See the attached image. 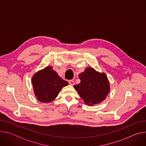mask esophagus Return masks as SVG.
Returning <instances> with one entry per match:
<instances>
[{"label":"esophagus","mask_w":146,"mask_h":146,"mask_svg":"<svg viewBox=\"0 0 146 146\" xmlns=\"http://www.w3.org/2000/svg\"><path fill=\"white\" fill-rule=\"evenodd\" d=\"M69 84L71 85V86H74V80H69Z\"/></svg>","instance_id":"1"}]
</instances>
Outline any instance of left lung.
<instances>
[{
    "label": "left lung",
    "mask_w": 146,
    "mask_h": 146,
    "mask_svg": "<svg viewBox=\"0 0 146 146\" xmlns=\"http://www.w3.org/2000/svg\"><path fill=\"white\" fill-rule=\"evenodd\" d=\"M79 78L80 83L74 86V88L87 105L93 106L105 99L110 90L105 74L88 68L80 74Z\"/></svg>",
    "instance_id": "8db88e82"
}]
</instances>
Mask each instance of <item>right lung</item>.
<instances>
[{
	"instance_id": "add662e5",
	"label": "right lung",
	"mask_w": 146,
	"mask_h": 146,
	"mask_svg": "<svg viewBox=\"0 0 146 146\" xmlns=\"http://www.w3.org/2000/svg\"><path fill=\"white\" fill-rule=\"evenodd\" d=\"M35 94L41 102L49 103L58 96L59 91L68 82L58 76L52 67H46L38 72L32 78Z\"/></svg>"
}]
</instances>
